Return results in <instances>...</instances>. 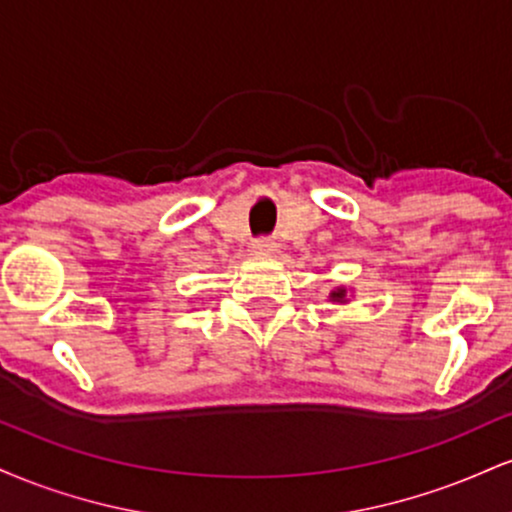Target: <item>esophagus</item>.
<instances>
[{
    "mask_svg": "<svg viewBox=\"0 0 512 512\" xmlns=\"http://www.w3.org/2000/svg\"><path fill=\"white\" fill-rule=\"evenodd\" d=\"M252 252H255L257 257H272L276 252V243L269 238H260L255 240V245H252Z\"/></svg>",
    "mask_w": 512,
    "mask_h": 512,
    "instance_id": "1",
    "label": "esophagus"
}]
</instances>
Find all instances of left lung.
<instances>
[{
	"label": "left lung",
	"mask_w": 512,
	"mask_h": 512,
	"mask_svg": "<svg viewBox=\"0 0 512 512\" xmlns=\"http://www.w3.org/2000/svg\"><path fill=\"white\" fill-rule=\"evenodd\" d=\"M330 301L332 303H349V296H346L344 286H337V289L330 291Z\"/></svg>",
	"instance_id": "1"
}]
</instances>
